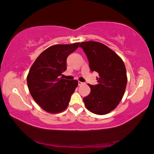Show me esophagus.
I'll use <instances>...</instances> for the list:
<instances>
[{
  "label": "esophagus",
  "mask_w": 154,
  "mask_h": 154,
  "mask_svg": "<svg viewBox=\"0 0 154 154\" xmlns=\"http://www.w3.org/2000/svg\"><path fill=\"white\" fill-rule=\"evenodd\" d=\"M83 84H84V83H83V82H78V85H79V86H82V85H83Z\"/></svg>",
  "instance_id": "esophagus-1"
}]
</instances>
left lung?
<instances>
[{"mask_svg": "<svg viewBox=\"0 0 154 154\" xmlns=\"http://www.w3.org/2000/svg\"><path fill=\"white\" fill-rule=\"evenodd\" d=\"M79 47L84 51L91 71L99 73L98 84H88L90 92L84 98L86 108L99 115L108 114L116 108L125 93L128 77L121 58L103 44L84 42Z\"/></svg>", "mask_w": 154, "mask_h": 154, "instance_id": "1", "label": "left lung"}]
</instances>
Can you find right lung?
Instances as JSON below:
<instances>
[{"label":"right lung","mask_w":154,"mask_h":154,"mask_svg":"<svg viewBox=\"0 0 154 154\" xmlns=\"http://www.w3.org/2000/svg\"><path fill=\"white\" fill-rule=\"evenodd\" d=\"M79 43L55 45L46 48L31 66L26 81L33 99L44 110L57 114L66 109L70 97L78 86L76 79L60 77L66 70L68 56Z\"/></svg>","instance_id":"add662e5"}]
</instances>
